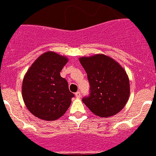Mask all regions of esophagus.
Masks as SVG:
<instances>
[{"label": "esophagus", "instance_id": "obj_1", "mask_svg": "<svg viewBox=\"0 0 156 156\" xmlns=\"http://www.w3.org/2000/svg\"><path fill=\"white\" fill-rule=\"evenodd\" d=\"M75 96H76L77 98H81V93L80 92H77L76 93H75Z\"/></svg>", "mask_w": 156, "mask_h": 156}]
</instances>
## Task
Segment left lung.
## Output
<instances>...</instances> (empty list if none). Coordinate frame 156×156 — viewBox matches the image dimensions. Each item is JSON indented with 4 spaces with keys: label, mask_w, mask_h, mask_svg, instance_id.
I'll use <instances>...</instances> for the list:
<instances>
[{
    "label": "left lung",
    "mask_w": 156,
    "mask_h": 156,
    "mask_svg": "<svg viewBox=\"0 0 156 156\" xmlns=\"http://www.w3.org/2000/svg\"><path fill=\"white\" fill-rule=\"evenodd\" d=\"M79 61L90 85L89 95L85 96L82 102L99 116L109 117L119 113L130 95L126 71L113 59L103 54L82 57Z\"/></svg>",
    "instance_id": "left-lung-1"
}]
</instances>
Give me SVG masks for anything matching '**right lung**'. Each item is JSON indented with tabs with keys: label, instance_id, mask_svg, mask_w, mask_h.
<instances>
[{
	"label": "right lung",
	"instance_id": "add662e5",
	"mask_svg": "<svg viewBox=\"0 0 156 156\" xmlns=\"http://www.w3.org/2000/svg\"><path fill=\"white\" fill-rule=\"evenodd\" d=\"M67 63L65 57L47 52L36 59L24 77L22 98L28 109L38 118L55 120L69 108L75 95L60 75Z\"/></svg>",
	"mask_w": 156,
	"mask_h": 156
}]
</instances>
